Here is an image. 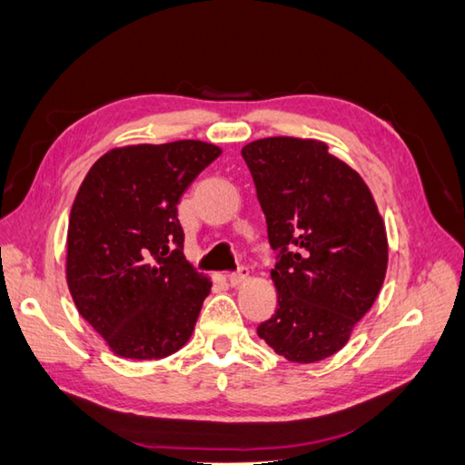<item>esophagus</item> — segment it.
I'll use <instances>...</instances> for the list:
<instances>
[{
  "label": "esophagus",
  "mask_w": 465,
  "mask_h": 465,
  "mask_svg": "<svg viewBox=\"0 0 465 465\" xmlns=\"http://www.w3.org/2000/svg\"><path fill=\"white\" fill-rule=\"evenodd\" d=\"M248 276H250L248 268H240V270H235V272H232L230 276H227V282H230L232 286H240L242 282L248 281Z\"/></svg>",
  "instance_id": "esophagus-1"
}]
</instances>
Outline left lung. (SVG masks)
<instances>
[{
    "instance_id": "obj_1",
    "label": "left lung",
    "mask_w": 465,
    "mask_h": 465,
    "mask_svg": "<svg viewBox=\"0 0 465 465\" xmlns=\"http://www.w3.org/2000/svg\"><path fill=\"white\" fill-rule=\"evenodd\" d=\"M242 156L276 252L278 307L258 335L278 356L313 364L348 343L382 289L384 222L368 184L323 142L264 138Z\"/></svg>"
}]
</instances>
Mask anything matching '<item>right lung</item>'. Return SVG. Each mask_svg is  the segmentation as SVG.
Returning <instances> with one entry per match:
<instances>
[{
    "mask_svg": "<svg viewBox=\"0 0 465 465\" xmlns=\"http://www.w3.org/2000/svg\"><path fill=\"white\" fill-rule=\"evenodd\" d=\"M219 154L199 140L114 148L83 181L66 233V282L117 356L160 360L189 341L211 281L183 254L176 205Z\"/></svg>",
    "mask_w": 465,
    "mask_h": 465,
    "instance_id": "add662e5",
    "label": "right lung"
}]
</instances>
